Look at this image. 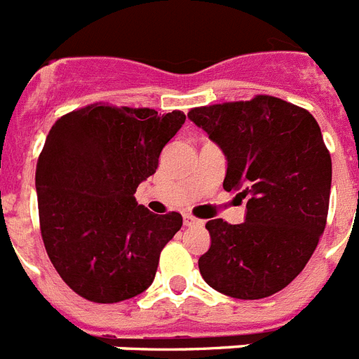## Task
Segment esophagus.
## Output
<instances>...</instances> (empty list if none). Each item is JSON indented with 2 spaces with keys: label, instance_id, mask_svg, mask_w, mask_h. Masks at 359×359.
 <instances>
[{
  "label": "esophagus",
  "instance_id": "34e87169",
  "mask_svg": "<svg viewBox=\"0 0 359 359\" xmlns=\"http://www.w3.org/2000/svg\"><path fill=\"white\" fill-rule=\"evenodd\" d=\"M201 223L203 222L192 216V214H185V216H183V225L185 226H196V225H201Z\"/></svg>",
  "mask_w": 359,
  "mask_h": 359
}]
</instances>
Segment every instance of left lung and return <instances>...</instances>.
Masks as SVG:
<instances>
[{"label":"left lung","instance_id":"left-lung-1","mask_svg":"<svg viewBox=\"0 0 359 359\" xmlns=\"http://www.w3.org/2000/svg\"><path fill=\"white\" fill-rule=\"evenodd\" d=\"M189 119L225 154L223 189L247 198L243 223L205 225L201 276L231 298H269L305 269L325 231L332 161L320 125L272 96L192 109Z\"/></svg>","mask_w":359,"mask_h":359}]
</instances>
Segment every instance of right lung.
Returning a JSON list of instances; mask_svg holds the SVG:
<instances>
[{
    "instance_id": "obj_1",
    "label": "right lung",
    "mask_w": 359,
    "mask_h": 359,
    "mask_svg": "<svg viewBox=\"0 0 359 359\" xmlns=\"http://www.w3.org/2000/svg\"><path fill=\"white\" fill-rule=\"evenodd\" d=\"M183 123L180 110L94 103L52 125L36 165L39 225L52 265L81 298L118 303L154 281L183 217L150 212L134 194Z\"/></svg>"
}]
</instances>
